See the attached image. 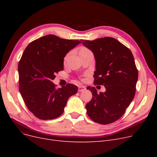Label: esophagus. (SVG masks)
I'll return each instance as SVG.
<instances>
[{
	"label": "esophagus",
	"mask_w": 157,
	"mask_h": 157,
	"mask_svg": "<svg viewBox=\"0 0 157 157\" xmlns=\"http://www.w3.org/2000/svg\"><path fill=\"white\" fill-rule=\"evenodd\" d=\"M85 90H86V87L85 86H79V87H78V91L79 92H83V91H85Z\"/></svg>",
	"instance_id": "1"
}]
</instances>
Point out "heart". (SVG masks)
Returning <instances> with one entry per match:
<instances>
[{
    "mask_svg": "<svg viewBox=\"0 0 157 157\" xmlns=\"http://www.w3.org/2000/svg\"><path fill=\"white\" fill-rule=\"evenodd\" d=\"M87 50H88V49L87 48H84V47H82V48H80V49H79V53H81V52H83L87 51Z\"/></svg>",
    "mask_w": 157,
    "mask_h": 157,
    "instance_id": "1",
    "label": "heart"
}]
</instances>
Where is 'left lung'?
Here are the masks:
<instances>
[{
	"instance_id": "1",
	"label": "left lung",
	"mask_w": 157,
	"mask_h": 157,
	"mask_svg": "<svg viewBox=\"0 0 157 157\" xmlns=\"http://www.w3.org/2000/svg\"><path fill=\"white\" fill-rule=\"evenodd\" d=\"M81 41L94 55V84L105 88L99 94L95 87L86 88L92 93L86 105L87 114L96 123L109 124L123 116L134 97L138 79L134 58L127 47L113 37Z\"/></svg>"
}]
</instances>
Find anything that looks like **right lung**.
<instances>
[{"label":"right lung","instance_id":"add662e5","mask_svg":"<svg viewBox=\"0 0 157 157\" xmlns=\"http://www.w3.org/2000/svg\"><path fill=\"white\" fill-rule=\"evenodd\" d=\"M81 42L46 35L31 42L18 63L19 90L29 110L40 120L56 118L69 98L76 94L72 84L55 88V74L63 70L64 57Z\"/></svg>","mask_w":157,"mask_h":157}]
</instances>
